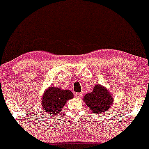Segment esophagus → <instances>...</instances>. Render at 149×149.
<instances>
[{
    "mask_svg": "<svg viewBox=\"0 0 149 149\" xmlns=\"http://www.w3.org/2000/svg\"><path fill=\"white\" fill-rule=\"evenodd\" d=\"M75 96H76L77 98H80V97H82V93H75Z\"/></svg>",
    "mask_w": 149,
    "mask_h": 149,
    "instance_id": "esophagus-1",
    "label": "esophagus"
}]
</instances>
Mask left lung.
Returning a JSON list of instances; mask_svg holds the SVG:
<instances>
[{
	"label": "left lung",
	"instance_id": "obj_1",
	"mask_svg": "<svg viewBox=\"0 0 149 149\" xmlns=\"http://www.w3.org/2000/svg\"><path fill=\"white\" fill-rule=\"evenodd\" d=\"M113 93L104 86L97 84L93 87L92 91L83 97V101L91 111L95 114L104 113L113 104Z\"/></svg>",
	"mask_w": 149,
	"mask_h": 149
}]
</instances>
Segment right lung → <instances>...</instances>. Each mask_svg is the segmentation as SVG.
Instances as JSON below:
<instances>
[{"label": "right lung", "mask_w": 149, "mask_h": 149, "mask_svg": "<svg viewBox=\"0 0 149 149\" xmlns=\"http://www.w3.org/2000/svg\"><path fill=\"white\" fill-rule=\"evenodd\" d=\"M74 97L69 89H62L58 87H47L41 98L42 111L51 116L60 115L65 104Z\"/></svg>", "instance_id": "obj_1"}]
</instances>
